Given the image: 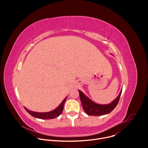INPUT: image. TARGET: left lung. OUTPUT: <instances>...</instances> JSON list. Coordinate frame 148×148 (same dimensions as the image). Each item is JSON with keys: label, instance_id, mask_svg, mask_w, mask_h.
<instances>
[{"label": "left lung", "instance_id": "obj_1", "mask_svg": "<svg viewBox=\"0 0 148 148\" xmlns=\"http://www.w3.org/2000/svg\"><path fill=\"white\" fill-rule=\"evenodd\" d=\"M122 90V89L121 90L119 94L118 95L116 98L108 104L97 103L90 99L80 90H78V92L82 106L85 112L88 115L100 116L110 113L116 107L119 102Z\"/></svg>", "mask_w": 148, "mask_h": 148}]
</instances>
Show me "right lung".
<instances>
[{
	"label": "right lung",
	"instance_id": "add662e5",
	"mask_svg": "<svg viewBox=\"0 0 148 148\" xmlns=\"http://www.w3.org/2000/svg\"><path fill=\"white\" fill-rule=\"evenodd\" d=\"M67 97H66L64 100H63L61 103L60 104L58 107L56 108L55 110L50 111V112H33L32 111H30L27 110L26 108L25 107L26 111L32 116H33L34 118L42 119H54L57 116H58L62 112L63 108H64V105L65 103V101L66 100Z\"/></svg>",
	"mask_w": 148,
	"mask_h": 148
}]
</instances>
